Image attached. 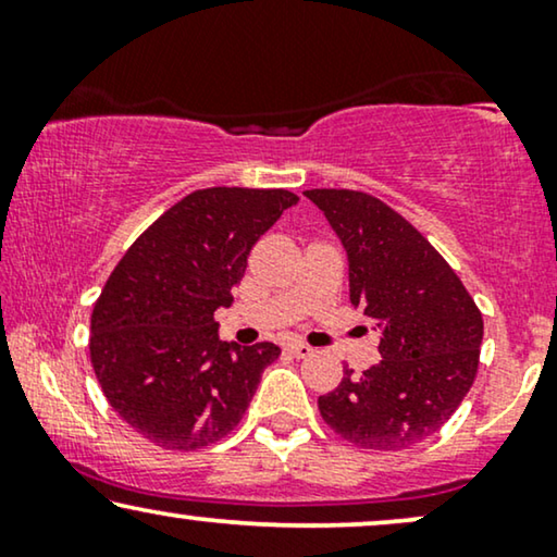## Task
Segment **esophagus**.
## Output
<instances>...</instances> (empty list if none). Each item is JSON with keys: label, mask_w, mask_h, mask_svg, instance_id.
Instances as JSON below:
<instances>
[{"label": "esophagus", "mask_w": 557, "mask_h": 557, "mask_svg": "<svg viewBox=\"0 0 557 557\" xmlns=\"http://www.w3.org/2000/svg\"><path fill=\"white\" fill-rule=\"evenodd\" d=\"M286 349L296 357V360H304V357L314 355V349H311L309 345H304V342H292V345H288Z\"/></svg>", "instance_id": "34e87169"}]
</instances>
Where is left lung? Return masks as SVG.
<instances>
[{
  "label": "left lung",
  "instance_id": "obj_1",
  "mask_svg": "<svg viewBox=\"0 0 557 557\" xmlns=\"http://www.w3.org/2000/svg\"><path fill=\"white\" fill-rule=\"evenodd\" d=\"M339 235L349 301L383 337V360L345 370L319 413L349 444L398 451L429 438L467 398L479 368L484 319L444 256L383 200L357 189H307Z\"/></svg>",
  "mask_w": 557,
  "mask_h": 557
}]
</instances>
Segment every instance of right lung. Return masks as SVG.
<instances>
[{
  "label": "right lung",
  "instance_id": "add662e5",
  "mask_svg": "<svg viewBox=\"0 0 557 557\" xmlns=\"http://www.w3.org/2000/svg\"><path fill=\"white\" fill-rule=\"evenodd\" d=\"M296 200L288 189H195L111 271L90 314V362L111 408L154 446L197 451L225 438L281 355L273 342H220L215 311Z\"/></svg>",
  "mask_w": 557,
  "mask_h": 557
}]
</instances>
